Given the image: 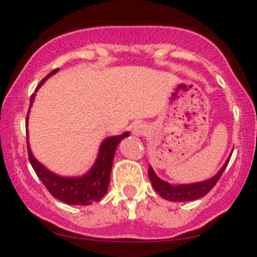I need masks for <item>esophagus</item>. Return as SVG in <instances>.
I'll list each match as a JSON object with an SVG mask.
<instances>
[{"label": "esophagus", "instance_id": "esophagus-1", "mask_svg": "<svg viewBox=\"0 0 257 257\" xmlns=\"http://www.w3.org/2000/svg\"><path fill=\"white\" fill-rule=\"evenodd\" d=\"M148 132V126L145 125L144 123H137L136 125L133 126V129H132V133H133V136L136 137H143L147 134Z\"/></svg>", "mask_w": 257, "mask_h": 257}]
</instances>
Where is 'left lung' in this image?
<instances>
[{
  "label": "left lung",
  "mask_w": 257,
  "mask_h": 257,
  "mask_svg": "<svg viewBox=\"0 0 257 257\" xmlns=\"http://www.w3.org/2000/svg\"><path fill=\"white\" fill-rule=\"evenodd\" d=\"M229 160L230 157L229 159L226 160V163L222 165L221 169H220L214 177L208 179V180L199 181V183L178 184V185H173V184L162 180V179L158 177L150 165L149 169H148V174H149V179L150 181H152V185L153 188H154V190L157 191L162 198H164L165 200L174 201V203L196 200V199L203 198L204 195H206V194L214 188L215 184L217 183V180H219L220 177L222 175V173H224Z\"/></svg>",
  "instance_id": "8db88e82"
}]
</instances>
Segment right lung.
I'll list each match as a JSON object with an SVG mask.
<instances>
[{
	"label": "right lung",
	"instance_id": "right-lung-1",
	"mask_svg": "<svg viewBox=\"0 0 257 257\" xmlns=\"http://www.w3.org/2000/svg\"><path fill=\"white\" fill-rule=\"evenodd\" d=\"M58 69L59 68L53 69L48 76H46L42 79V82L38 84V87L36 88V92L41 87V84H43V82L49 78L52 74L58 72ZM35 93L31 95L30 108L32 105L33 99H35ZM28 113H30V110H28ZM27 121L28 114L26 123ZM125 137H129L128 132L120 134V136L109 137V138L104 139L103 143L100 144L99 154H98L97 160L93 164V167L90 168L89 172H87L82 177L66 178L59 177V175L49 172L47 168H45L40 162L36 160L32 152H31L30 144L27 142L28 158H30V163L32 165L33 170L36 172V174H37V177L41 179L43 185L47 188V190L54 198L63 201V203L69 204V205H90L92 203L99 201L107 194L114 154H115L119 142L123 138H125Z\"/></svg>",
	"mask_w": 257,
	"mask_h": 257
}]
</instances>
